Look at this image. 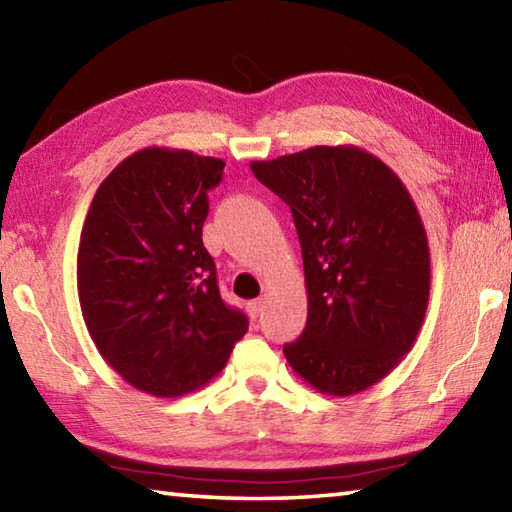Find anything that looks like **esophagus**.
Wrapping results in <instances>:
<instances>
[{
	"mask_svg": "<svg viewBox=\"0 0 512 512\" xmlns=\"http://www.w3.org/2000/svg\"><path fill=\"white\" fill-rule=\"evenodd\" d=\"M262 311H264V300L259 298V300H253V302H248V314L253 316V318H259L262 316Z\"/></svg>",
	"mask_w": 512,
	"mask_h": 512,
	"instance_id": "esophagus-1",
	"label": "esophagus"
}]
</instances>
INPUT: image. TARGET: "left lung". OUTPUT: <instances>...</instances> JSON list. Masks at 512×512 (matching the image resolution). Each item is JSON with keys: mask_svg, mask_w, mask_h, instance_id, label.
<instances>
[{"mask_svg": "<svg viewBox=\"0 0 512 512\" xmlns=\"http://www.w3.org/2000/svg\"><path fill=\"white\" fill-rule=\"evenodd\" d=\"M291 207L307 284V325L284 345L298 375L348 397L391 372L429 302L427 232L402 180L357 146H314L250 162Z\"/></svg>", "mask_w": 512, "mask_h": 512, "instance_id": "left-lung-1", "label": "left lung"}]
</instances>
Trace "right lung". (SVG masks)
<instances>
[{
    "instance_id": "add662e5",
    "label": "right lung",
    "mask_w": 512,
    "mask_h": 512,
    "mask_svg": "<svg viewBox=\"0 0 512 512\" xmlns=\"http://www.w3.org/2000/svg\"><path fill=\"white\" fill-rule=\"evenodd\" d=\"M223 167L185 149H142L110 171L85 216L76 259L85 325L101 357L155 397L207 384L248 332L203 246L207 192Z\"/></svg>"
}]
</instances>
